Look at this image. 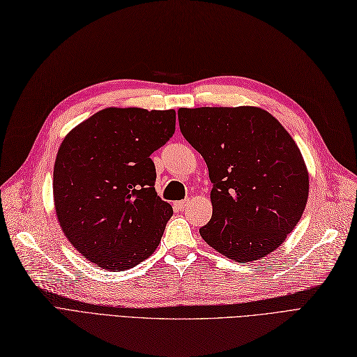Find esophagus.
Listing matches in <instances>:
<instances>
[{
    "mask_svg": "<svg viewBox=\"0 0 357 357\" xmlns=\"http://www.w3.org/2000/svg\"><path fill=\"white\" fill-rule=\"evenodd\" d=\"M174 206H175V209H178V211H185V209L188 208V206H190V199L175 202V203H174Z\"/></svg>",
    "mask_w": 357,
    "mask_h": 357,
    "instance_id": "obj_1",
    "label": "esophagus"
}]
</instances>
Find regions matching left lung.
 <instances>
[{
  "label": "left lung",
  "instance_id": "obj_1",
  "mask_svg": "<svg viewBox=\"0 0 357 357\" xmlns=\"http://www.w3.org/2000/svg\"><path fill=\"white\" fill-rule=\"evenodd\" d=\"M178 119L213 183L203 240L236 262L271 254L301 220L308 199V170L292 136L259 107L179 108Z\"/></svg>",
  "mask_w": 357,
  "mask_h": 357
}]
</instances>
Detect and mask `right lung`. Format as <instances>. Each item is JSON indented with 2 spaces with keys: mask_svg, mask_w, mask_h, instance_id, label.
<instances>
[{
  "mask_svg": "<svg viewBox=\"0 0 357 357\" xmlns=\"http://www.w3.org/2000/svg\"><path fill=\"white\" fill-rule=\"evenodd\" d=\"M175 109L109 107L68 133L53 170L57 222L87 261L124 271L151 257L174 209L149 158L175 133Z\"/></svg>",
  "mask_w": 357,
  "mask_h": 357,
  "instance_id": "right-lung-1",
  "label": "right lung"
}]
</instances>
